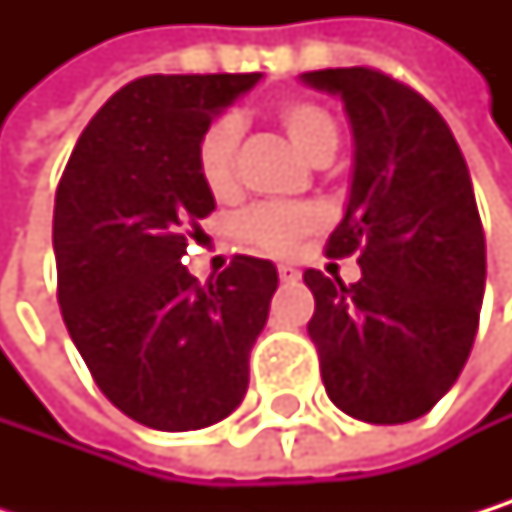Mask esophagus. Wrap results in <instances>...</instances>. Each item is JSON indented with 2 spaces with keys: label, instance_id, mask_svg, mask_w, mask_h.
Masks as SVG:
<instances>
[{
  "label": "esophagus",
  "instance_id": "obj_1",
  "mask_svg": "<svg viewBox=\"0 0 512 512\" xmlns=\"http://www.w3.org/2000/svg\"><path fill=\"white\" fill-rule=\"evenodd\" d=\"M279 279L282 282H294V279H301V270H294L291 264H279Z\"/></svg>",
  "mask_w": 512,
  "mask_h": 512
}]
</instances>
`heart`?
<instances>
[{"label":"heart","instance_id":"b5f03b06","mask_svg":"<svg viewBox=\"0 0 512 512\" xmlns=\"http://www.w3.org/2000/svg\"><path fill=\"white\" fill-rule=\"evenodd\" d=\"M273 116L288 144L307 162L325 165L338 153V119L313 97L282 101ZM196 171L214 199L227 202L239 193V125L233 119H218L202 131L196 144ZM319 221V211L310 205H261L239 218V236L267 254H291L294 245L319 227Z\"/></svg>","mask_w":512,"mask_h":512}]
</instances>
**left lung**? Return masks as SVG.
I'll use <instances>...</instances> for the list:
<instances>
[{
  "instance_id": "obj_1",
  "label": "left lung",
  "mask_w": 512,
  "mask_h": 512,
  "mask_svg": "<svg viewBox=\"0 0 512 512\" xmlns=\"http://www.w3.org/2000/svg\"><path fill=\"white\" fill-rule=\"evenodd\" d=\"M301 79L341 97L356 147L325 254L359 251L362 279L304 273L322 384L356 421H415L458 381L479 328L485 233L470 171L433 104L393 76L338 67Z\"/></svg>"
}]
</instances>
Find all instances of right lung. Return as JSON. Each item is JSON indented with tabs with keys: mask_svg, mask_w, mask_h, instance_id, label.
<instances>
[{
	"mask_svg": "<svg viewBox=\"0 0 512 512\" xmlns=\"http://www.w3.org/2000/svg\"><path fill=\"white\" fill-rule=\"evenodd\" d=\"M261 73L144 76L94 113L54 196L57 304L94 384L131 421L181 433L224 421L279 273L236 254L208 285L181 264L214 196L196 144Z\"/></svg>",
	"mask_w": 512,
	"mask_h": 512,
	"instance_id": "right-lung-1",
	"label": "right lung"
}]
</instances>
